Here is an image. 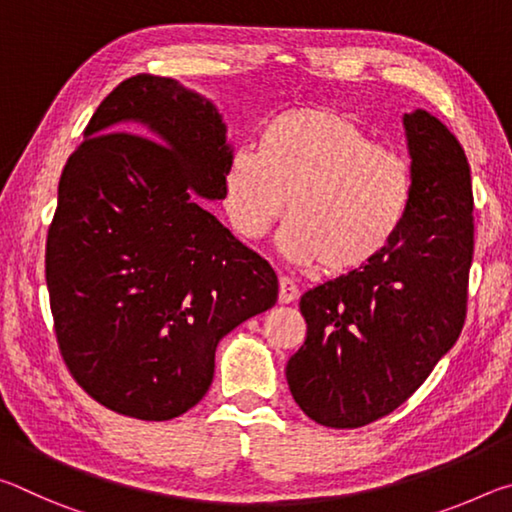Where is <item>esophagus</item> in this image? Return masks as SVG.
<instances>
[{"instance_id": "esophagus-1", "label": "esophagus", "mask_w": 512, "mask_h": 512, "mask_svg": "<svg viewBox=\"0 0 512 512\" xmlns=\"http://www.w3.org/2000/svg\"><path fill=\"white\" fill-rule=\"evenodd\" d=\"M300 296V289L293 284V280H289V277H280V293H277V298H280L282 305H289V302L298 300Z\"/></svg>"}]
</instances>
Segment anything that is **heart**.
I'll use <instances>...</instances> for the list:
<instances>
[{"label":"heart","mask_w":512,"mask_h":512,"mask_svg":"<svg viewBox=\"0 0 512 512\" xmlns=\"http://www.w3.org/2000/svg\"><path fill=\"white\" fill-rule=\"evenodd\" d=\"M413 192L411 160L334 108L280 112L259 131L257 151L237 149L223 169V207L239 237L262 239L289 197L282 253L336 275L393 244Z\"/></svg>","instance_id":"obj_1"}]
</instances>
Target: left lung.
<instances>
[{"label":"left lung","instance_id":"1","mask_svg":"<svg viewBox=\"0 0 512 512\" xmlns=\"http://www.w3.org/2000/svg\"><path fill=\"white\" fill-rule=\"evenodd\" d=\"M415 192L375 262L300 298L305 345L287 363L296 404L329 429L393 413L452 350L465 325L474 196L461 142L424 110L404 115Z\"/></svg>","mask_w":512,"mask_h":512}]
</instances>
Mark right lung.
Instances as JSON below:
<instances>
[{
    "instance_id": "add662e5",
    "label": "right lung",
    "mask_w": 512,
    "mask_h": 512,
    "mask_svg": "<svg viewBox=\"0 0 512 512\" xmlns=\"http://www.w3.org/2000/svg\"><path fill=\"white\" fill-rule=\"evenodd\" d=\"M142 127L159 140L119 132ZM58 183L45 273L60 357L92 400L171 420L203 400L225 334L277 302L268 262L194 201L232 155L210 101L164 76L119 83Z\"/></svg>"
}]
</instances>
